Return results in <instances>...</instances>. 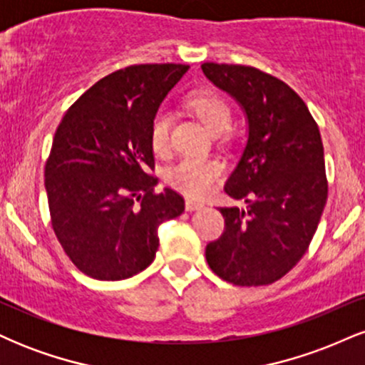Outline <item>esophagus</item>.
Wrapping results in <instances>:
<instances>
[{
  "label": "esophagus",
  "instance_id": "esophagus-1",
  "mask_svg": "<svg viewBox=\"0 0 365 365\" xmlns=\"http://www.w3.org/2000/svg\"><path fill=\"white\" fill-rule=\"evenodd\" d=\"M204 204L202 202H197V200H192V199H187L185 200V209L187 211H199V209H202Z\"/></svg>",
  "mask_w": 365,
  "mask_h": 365
}]
</instances>
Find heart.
<instances>
[{"instance_id":"b5f03b06","label":"heart","mask_w":365,"mask_h":365,"mask_svg":"<svg viewBox=\"0 0 365 365\" xmlns=\"http://www.w3.org/2000/svg\"><path fill=\"white\" fill-rule=\"evenodd\" d=\"M188 108L215 135L225 132L232 123V108L220 94L212 91H197L190 94ZM171 125H173V120H171L168 110L161 108L154 113L153 120H150L149 139L150 148L158 156L168 154L171 148ZM221 171L223 168L216 159L183 158L177 165L171 166L166 180L171 187L177 188L182 194L200 197L206 195L215 187L217 178L221 177Z\"/></svg>"}]
</instances>
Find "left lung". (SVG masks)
<instances>
[{"instance_id": "obj_1", "label": "left lung", "mask_w": 365, "mask_h": 365, "mask_svg": "<svg viewBox=\"0 0 365 365\" xmlns=\"http://www.w3.org/2000/svg\"><path fill=\"white\" fill-rule=\"evenodd\" d=\"M202 72L244 110L247 144L220 207L225 232L206 247L209 267L238 287L274 283L302 259L328 199L317 123L287 83L252 66L204 63Z\"/></svg>"}]
</instances>
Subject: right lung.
<instances>
[{
  "label": "right lung",
  "mask_w": 365,
  "mask_h": 365,
  "mask_svg": "<svg viewBox=\"0 0 365 365\" xmlns=\"http://www.w3.org/2000/svg\"><path fill=\"white\" fill-rule=\"evenodd\" d=\"M187 65H133L86 91L63 116L44 170L54 235L82 273L118 282L156 257L158 228L185 200L156 194L149 128Z\"/></svg>",
  "instance_id": "right-lung-1"
}]
</instances>
